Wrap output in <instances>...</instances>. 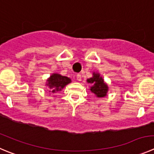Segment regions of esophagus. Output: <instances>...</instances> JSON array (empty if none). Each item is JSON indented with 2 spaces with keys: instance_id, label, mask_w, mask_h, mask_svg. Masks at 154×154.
Wrapping results in <instances>:
<instances>
[{
  "instance_id": "obj_1",
  "label": "esophagus",
  "mask_w": 154,
  "mask_h": 154,
  "mask_svg": "<svg viewBox=\"0 0 154 154\" xmlns=\"http://www.w3.org/2000/svg\"><path fill=\"white\" fill-rule=\"evenodd\" d=\"M81 75L80 74H77V80H78V81H80L81 80Z\"/></svg>"
}]
</instances>
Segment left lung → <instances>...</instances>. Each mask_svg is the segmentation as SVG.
<instances>
[{
    "mask_svg": "<svg viewBox=\"0 0 154 154\" xmlns=\"http://www.w3.org/2000/svg\"><path fill=\"white\" fill-rule=\"evenodd\" d=\"M87 83L92 84L90 90L92 93L96 95V97L101 98L107 95L109 87L99 73L93 72V77L87 79Z\"/></svg>",
    "mask_w": 154,
    "mask_h": 154,
    "instance_id": "8db88e82",
    "label": "left lung"
}]
</instances>
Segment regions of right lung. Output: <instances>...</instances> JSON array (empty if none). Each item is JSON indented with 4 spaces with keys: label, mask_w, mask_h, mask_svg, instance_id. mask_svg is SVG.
<instances>
[{
    "label": "right lung",
    "mask_w": 154,
    "mask_h": 154,
    "mask_svg": "<svg viewBox=\"0 0 154 154\" xmlns=\"http://www.w3.org/2000/svg\"><path fill=\"white\" fill-rule=\"evenodd\" d=\"M71 82L69 77L59 74H52L47 80L46 85L50 88V93H56L61 91L66 85Z\"/></svg>",
    "instance_id": "obj_1"
}]
</instances>
